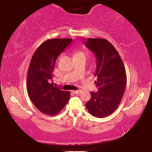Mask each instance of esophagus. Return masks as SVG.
Listing matches in <instances>:
<instances>
[{
  "mask_svg": "<svg viewBox=\"0 0 152 152\" xmlns=\"http://www.w3.org/2000/svg\"><path fill=\"white\" fill-rule=\"evenodd\" d=\"M71 91H72V93L75 94H80L81 92V90H72Z\"/></svg>",
  "mask_w": 152,
  "mask_h": 152,
  "instance_id": "esophagus-1",
  "label": "esophagus"
}]
</instances>
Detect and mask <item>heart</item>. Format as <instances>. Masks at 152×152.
Masks as SVG:
<instances>
[{"instance_id":"b5f03b06","label":"heart","mask_w":152,"mask_h":152,"mask_svg":"<svg viewBox=\"0 0 152 152\" xmlns=\"http://www.w3.org/2000/svg\"><path fill=\"white\" fill-rule=\"evenodd\" d=\"M77 56H84V57H87V53H85L83 50H76L74 53V57H77Z\"/></svg>"}]
</instances>
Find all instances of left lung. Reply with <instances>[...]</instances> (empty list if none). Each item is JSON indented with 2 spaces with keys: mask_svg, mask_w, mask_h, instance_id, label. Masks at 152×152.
Segmentation results:
<instances>
[{
  "mask_svg": "<svg viewBox=\"0 0 152 152\" xmlns=\"http://www.w3.org/2000/svg\"><path fill=\"white\" fill-rule=\"evenodd\" d=\"M85 45L96 57L94 83L99 87L96 92H90L86 107L91 115L102 118L113 113L121 104L127 84L126 72L118 52L108 40L88 38Z\"/></svg>",
  "mask_w": 152,
  "mask_h": 152,
  "instance_id": "1",
  "label": "left lung"
}]
</instances>
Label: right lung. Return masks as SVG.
I'll list each match as a JSON object with an SVG mask.
<instances>
[{"instance_id": "add662e5", "label": "right lung", "mask_w": 152, "mask_h": 152, "mask_svg": "<svg viewBox=\"0 0 152 152\" xmlns=\"http://www.w3.org/2000/svg\"><path fill=\"white\" fill-rule=\"evenodd\" d=\"M72 39H51L42 43L33 54L27 71V89L29 99L42 113L54 115L68 102L69 91L53 85V72L58 56Z\"/></svg>"}]
</instances>
